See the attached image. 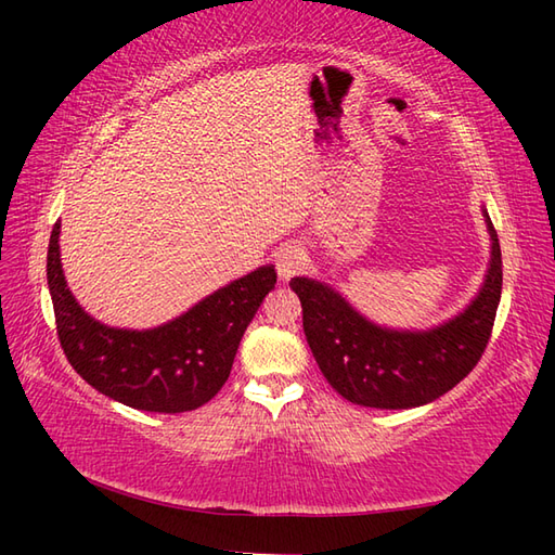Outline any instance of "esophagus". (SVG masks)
I'll return each mask as SVG.
<instances>
[{
  "label": "esophagus",
  "mask_w": 555,
  "mask_h": 555,
  "mask_svg": "<svg viewBox=\"0 0 555 555\" xmlns=\"http://www.w3.org/2000/svg\"><path fill=\"white\" fill-rule=\"evenodd\" d=\"M305 264H308V255H305L300 245L281 247L279 255H276V271H279L281 279L296 276L298 271L305 269Z\"/></svg>",
  "instance_id": "obj_1"
}]
</instances>
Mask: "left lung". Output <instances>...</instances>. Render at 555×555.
Returning a JSON list of instances; mask_svg holds the SVG:
<instances>
[{
	"instance_id": "left-lung-1",
	"label": "left lung",
	"mask_w": 555,
	"mask_h": 555,
	"mask_svg": "<svg viewBox=\"0 0 555 555\" xmlns=\"http://www.w3.org/2000/svg\"><path fill=\"white\" fill-rule=\"evenodd\" d=\"M491 264L479 296L455 320L429 332H393L364 320L320 281L296 276L302 328L326 382L364 408L405 410L431 403L477 367L501 302V245L489 221Z\"/></svg>"
}]
</instances>
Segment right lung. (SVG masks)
<instances>
[{
  "mask_svg": "<svg viewBox=\"0 0 555 555\" xmlns=\"http://www.w3.org/2000/svg\"><path fill=\"white\" fill-rule=\"evenodd\" d=\"M59 229L56 221L47 250V286L70 367L100 393L135 410L188 412L215 398L229 379L247 324L276 284L274 267H259L215 291L169 324L128 332L95 322L70 296L59 259Z\"/></svg>",
  "mask_w": 555,
  "mask_h": 555,
  "instance_id": "obj_1",
  "label": "right lung"
}]
</instances>
